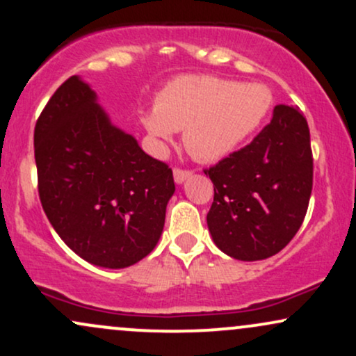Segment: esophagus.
<instances>
[{
  "label": "esophagus",
  "mask_w": 356,
  "mask_h": 356,
  "mask_svg": "<svg viewBox=\"0 0 356 356\" xmlns=\"http://www.w3.org/2000/svg\"><path fill=\"white\" fill-rule=\"evenodd\" d=\"M192 170L189 169H181V167H175L174 169V181L177 184H182L187 177H191Z\"/></svg>",
  "instance_id": "esophagus-1"
}]
</instances>
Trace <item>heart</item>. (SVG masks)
Instances as JSON below:
<instances>
[{"label":"heart","instance_id":"1","mask_svg":"<svg viewBox=\"0 0 356 356\" xmlns=\"http://www.w3.org/2000/svg\"><path fill=\"white\" fill-rule=\"evenodd\" d=\"M273 105L261 83H239L214 75H184L167 83L155 108L142 115L147 132L169 142L184 130V144L199 161H219L254 134Z\"/></svg>","mask_w":356,"mask_h":356}]
</instances>
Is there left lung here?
<instances>
[{
  "instance_id": "1",
  "label": "left lung",
  "mask_w": 356,
  "mask_h": 356,
  "mask_svg": "<svg viewBox=\"0 0 356 356\" xmlns=\"http://www.w3.org/2000/svg\"><path fill=\"white\" fill-rule=\"evenodd\" d=\"M214 184L207 226L216 246L241 261L275 256L303 224L313 189L308 122L276 105L252 142L204 169Z\"/></svg>"
}]
</instances>
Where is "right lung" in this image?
I'll return each mask as SVG.
<instances>
[{"label": "right lung", "instance_id": "right-lung-1", "mask_svg": "<svg viewBox=\"0 0 356 356\" xmlns=\"http://www.w3.org/2000/svg\"><path fill=\"white\" fill-rule=\"evenodd\" d=\"M38 194L53 229L102 268H127L155 248L175 191L172 169L110 124L79 76L56 88L35 125Z\"/></svg>", "mask_w": 356, "mask_h": 356}]
</instances>
